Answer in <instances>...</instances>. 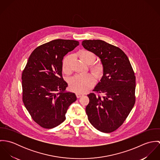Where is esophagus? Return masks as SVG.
Wrapping results in <instances>:
<instances>
[{
	"label": "esophagus",
	"instance_id": "34e87169",
	"mask_svg": "<svg viewBox=\"0 0 160 160\" xmlns=\"http://www.w3.org/2000/svg\"><path fill=\"white\" fill-rule=\"evenodd\" d=\"M76 95L77 98H80L83 95V94H81V93H76Z\"/></svg>",
	"mask_w": 160,
	"mask_h": 160
}]
</instances>
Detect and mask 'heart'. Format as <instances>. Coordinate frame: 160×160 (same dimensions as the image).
<instances>
[{"label": "heart", "mask_w": 160, "mask_h": 160, "mask_svg": "<svg viewBox=\"0 0 160 160\" xmlns=\"http://www.w3.org/2000/svg\"><path fill=\"white\" fill-rule=\"evenodd\" d=\"M83 60L88 63L92 64L95 60V55L89 51H84L81 54ZM73 56H67L63 62V69L66 72H70L71 71V62ZM93 70L98 75H101L103 71V67L101 64H98L93 67ZM96 82V77L93 74H78L71 78L69 80V86L71 91L78 93H84L89 90Z\"/></svg>", "instance_id": "obj_1"}]
</instances>
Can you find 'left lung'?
<instances>
[{
  "instance_id": "obj_1",
  "label": "left lung",
  "mask_w": 160,
  "mask_h": 160,
  "mask_svg": "<svg viewBox=\"0 0 160 160\" xmlns=\"http://www.w3.org/2000/svg\"><path fill=\"white\" fill-rule=\"evenodd\" d=\"M84 48L100 58L103 76L93 91L88 95L89 103L86 108L88 119L99 131L113 132L122 125L136 101V76L130 62L119 47L102 40H84Z\"/></svg>"
}]
</instances>
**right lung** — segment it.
<instances>
[{
	"label": "right lung",
	"instance_id": "add662e5",
	"mask_svg": "<svg viewBox=\"0 0 160 160\" xmlns=\"http://www.w3.org/2000/svg\"><path fill=\"white\" fill-rule=\"evenodd\" d=\"M79 45L74 40L55 39L38 47L30 55L22 72L24 105L34 121L46 129L66 119L69 106L77 97L66 91L62 78L64 56Z\"/></svg>",
	"mask_w": 160,
	"mask_h": 160
}]
</instances>
